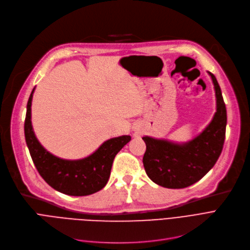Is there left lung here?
Here are the masks:
<instances>
[{
  "label": "left lung",
  "mask_w": 250,
  "mask_h": 250,
  "mask_svg": "<svg viewBox=\"0 0 250 250\" xmlns=\"http://www.w3.org/2000/svg\"><path fill=\"white\" fill-rule=\"evenodd\" d=\"M210 75L217 98V112L209 125L197 137L183 145L142 137L146 145L144 166L149 179L173 189L185 188L200 180L217 163L223 149L227 111L219 83Z\"/></svg>",
  "instance_id": "8db88e82"
}]
</instances>
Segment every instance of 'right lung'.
Wrapping results in <instances>:
<instances>
[{"instance_id":"right-lung-1","label":"right lung","mask_w":250,"mask_h":250,"mask_svg":"<svg viewBox=\"0 0 250 250\" xmlns=\"http://www.w3.org/2000/svg\"><path fill=\"white\" fill-rule=\"evenodd\" d=\"M34 88L27 103L24 134L35 168L47 184L64 194L85 196L100 191L108 183L116 154L131 137L123 135L106 140L98 150L82 160L68 161L53 156L42 147L32 130L31 101Z\"/></svg>"}]
</instances>
